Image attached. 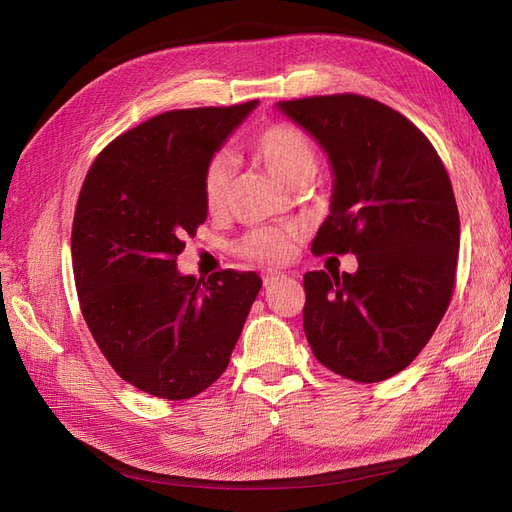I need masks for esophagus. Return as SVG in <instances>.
Segmentation results:
<instances>
[{
    "instance_id": "obj_1",
    "label": "esophagus",
    "mask_w": 512,
    "mask_h": 512,
    "mask_svg": "<svg viewBox=\"0 0 512 512\" xmlns=\"http://www.w3.org/2000/svg\"><path fill=\"white\" fill-rule=\"evenodd\" d=\"M280 277H284L282 273H265L262 275V284H265V288H269V286H273L277 280H280Z\"/></svg>"
}]
</instances>
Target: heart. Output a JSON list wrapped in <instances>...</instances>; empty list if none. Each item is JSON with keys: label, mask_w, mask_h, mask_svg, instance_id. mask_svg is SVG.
<instances>
[{"label": "heart", "mask_w": 512, "mask_h": 512, "mask_svg": "<svg viewBox=\"0 0 512 512\" xmlns=\"http://www.w3.org/2000/svg\"><path fill=\"white\" fill-rule=\"evenodd\" d=\"M256 156L271 173L288 185L312 179L318 151L312 138L292 123H271L252 138ZM232 160L215 153L203 170V200L209 213H222L230 203ZM299 243V232L290 226H256L243 232L232 245L239 258L256 265H282L290 260Z\"/></svg>", "instance_id": "heart-1"}]
</instances>
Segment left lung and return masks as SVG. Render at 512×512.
Listing matches in <instances>:
<instances>
[{
	"label": "left lung",
	"instance_id": "8db88e82",
	"mask_svg": "<svg viewBox=\"0 0 512 512\" xmlns=\"http://www.w3.org/2000/svg\"><path fill=\"white\" fill-rule=\"evenodd\" d=\"M329 153V218L312 254H354L356 273L303 277V329L316 359L354 382L406 369L455 290L459 211L429 138L410 119L356 94L280 102Z\"/></svg>",
	"mask_w": 512,
	"mask_h": 512
}]
</instances>
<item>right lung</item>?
I'll list each match as a JSON object with an SVG mask.
<instances>
[{
	"instance_id": "add662e5",
	"label": "right lung",
	"mask_w": 512,
	"mask_h": 512,
	"mask_svg": "<svg viewBox=\"0 0 512 512\" xmlns=\"http://www.w3.org/2000/svg\"><path fill=\"white\" fill-rule=\"evenodd\" d=\"M256 106L181 108L108 143L72 222L79 305L117 376L153 397L190 399L218 380L262 286L254 271L179 275L185 237L207 220L203 170Z\"/></svg>"
}]
</instances>
